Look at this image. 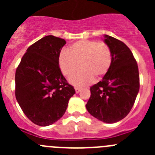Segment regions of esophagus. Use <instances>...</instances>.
I'll list each match as a JSON object with an SVG mask.
<instances>
[{"instance_id":"34e87169","label":"esophagus","mask_w":155,"mask_h":155,"mask_svg":"<svg viewBox=\"0 0 155 155\" xmlns=\"http://www.w3.org/2000/svg\"><path fill=\"white\" fill-rule=\"evenodd\" d=\"M74 89H75V92H76V93H79V92H80L81 90L80 87H75Z\"/></svg>"}]
</instances>
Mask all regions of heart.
Here are the masks:
<instances>
[{
    "mask_svg": "<svg viewBox=\"0 0 155 155\" xmlns=\"http://www.w3.org/2000/svg\"><path fill=\"white\" fill-rule=\"evenodd\" d=\"M113 62L112 50L105 42L82 39L74 42L68 50L59 56V66L64 76L70 78L80 68L81 70L71 78L74 85L89 84L94 79L101 78L110 69Z\"/></svg>",
    "mask_w": 155,
    "mask_h": 155,
    "instance_id": "b5f03b06",
    "label": "heart"
}]
</instances>
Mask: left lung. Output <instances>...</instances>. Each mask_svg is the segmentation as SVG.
<instances>
[{
    "label": "left lung",
    "mask_w": 155,
    "mask_h": 155,
    "mask_svg": "<svg viewBox=\"0 0 155 155\" xmlns=\"http://www.w3.org/2000/svg\"><path fill=\"white\" fill-rule=\"evenodd\" d=\"M113 62L103 79L90 87L88 113L106 124L125 118L134 106L140 88L138 66L131 50L122 41L105 35Z\"/></svg>",
    "instance_id": "obj_1"
}]
</instances>
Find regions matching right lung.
Here are the masks:
<instances>
[{
	"mask_svg": "<svg viewBox=\"0 0 155 155\" xmlns=\"http://www.w3.org/2000/svg\"><path fill=\"white\" fill-rule=\"evenodd\" d=\"M64 39L50 35L27 49L15 72V97L25 115L41 127L64 116L75 93L59 67Z\"/></svg>",
	"mask_w": 155,
	"mask_h": 155,
	"instance_id": "right-lung-1",
	"label": "right lung"
}]
</instances>
